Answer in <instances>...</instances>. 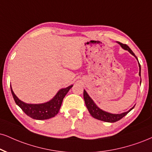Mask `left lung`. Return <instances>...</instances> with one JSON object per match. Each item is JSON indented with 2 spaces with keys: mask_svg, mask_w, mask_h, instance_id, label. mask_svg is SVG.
Masks as SVG:
<instances>
[{
  "mask_svg": "<svg viewBox=\"0 0 152 152\" xmlns=\"http://www.w3.org/2000/svg\"><path fill=\"white\" fill-rule=\"evenodd\" d=\"M118 43L121 45L122 48H124L125 50H128L132 55L135 56L136 58L137 59V58L136 57V56L134 55V53L132 52V50L130 49V47H129L128 45L122 44L121 42H118ZM139 66H140V70H141V68H140V63H139ZM83 96H84V99H85L86 106H87V109L89 110V113L91 114V116L94 118L100 120V121H102L108 122V123H114V122H116L119 121V120H121V118H123L125 115H126L127 114H128L129 112H130V110L134 107V106L133 108H131V109L129 110L128 111L125 112V113H123L121 114H112V113H107V112L106 111H104V110L100 109L99 107H97L96 105L94 104V102H93L92 99H91L90 97H89V95L87 94V93L86 92L85 90H84Z\"/></svg>",
  "mask_w": 152,
  "mask_h": 152,
  "instance_id": "left-lung-1",
  "label": "left lung"
}]
</instances>
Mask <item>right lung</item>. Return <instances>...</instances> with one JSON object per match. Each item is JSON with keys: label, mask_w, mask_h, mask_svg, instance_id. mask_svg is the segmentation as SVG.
I'll return each mask as SVG.
<instances>
[{"label": "right lung", "mask_w": 152, "mask_h": 152, "mask_svg": "<svg viewBox=\"0 0 152 152\" xmlns=\"http://www.w3.org/2000/svg\"><path fill=\"white\" fill-rule=\"evenodd\" d=\"M72 87V85H71L65 89H61L53 99L48 102L40 104H25L16 96L12 90V88H11V92L16 104L20 106L28 116L36 120H46L57 115L63 99Z\"/></svg>", "instance_id": "right-lung-1"}]
</instances>
